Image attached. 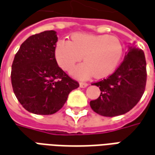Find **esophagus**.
<instances>
[{
  "instance_id": "esophagus-1",
  "label": "esophagus",
  "mask_w": 155,
  "mask_h": 155,
  "mask_svg": "<svg viewBox=\"0 0 155 155\" xmlns=\"http://www.w3.org/2000/svg\"><path fill=\"white\" fill-rule=\"evenodd\" d=\"M79 84H80V87H86L88 86V83H84V82H80Z\"/></svg>"
}]
</instances>
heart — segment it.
Masks as SVG:
<instances>
[{"instance_id": "1", "label": "heart", "mask_w": 155, "mask_h": 155, "mask_svg": "<svg viewBox=\"0 0 155 155\" xmlns=\"http://www.w3.org/2000/svg\"><path fill=\"white\" fill-rule=\"evenodd\" d=\"M54 52L58 65L66 71H71L83 58L85 62L73 71L76 77L87 78L94 74L97 78H103L117 68L124 48L114 36L74 33L71 41H58Z\"/></svg>"}]
</instances>
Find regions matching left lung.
I'll return each mask as SVG.
<instances>
[{
  "label": "left lung",
  "mask_w": 155,
  "mask_h": 155,
  "mask_svg": "<svg viewBox=\"0 0 155 155\" xmlns=\"http://www.w3.org/2000/svg\"><path fill=\"white\" fill-rule=\"evenodd\" d=\"M147 80L145 56L134 42L124 59L108 78L93 83L99 87L100 96L90 102L95 113L104 117L124 114L139 103Z\"/></svg>",
  "instance_id": "obj_1"
}]
</instances>
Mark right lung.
<instances>
[{
	"label": "right lung",
	"instance_id": "right-lung-1",
	"mask_svg": "<svg viewBox=\"0 0 155 155\" xmlns=\"http://www.w3.org/2000/svg\"><path fill=\"white\" fill-rule=\"evenodd\" d=\"M57 41L55 31L32 35L21 45L13 60V92L22 107L35 114L57 113L70 92L79 87L58 67L54 52Z\"/></svg>",
	"mask_w": 155,
	"mask_h": 155
}]
</instances>
